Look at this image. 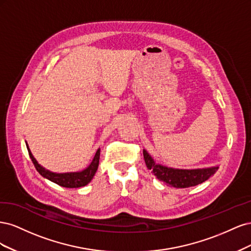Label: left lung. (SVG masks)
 I'll return each instance as SVG.
<instances>
[{
    "label": "left lung",
    "mask_w": 251,
    "mask_h": 251,
    "mask_svg": "<svg viewBox=\"0 0 251 251\" xmlns=\"http://www.w3.org/2000/svg\"><path fill=\"white\" fill-rule=\"evenodd\" d=\"M143 157L147 168L153 172L158 180L176 188H187L201 184L208 180L219 169V165L193 170L169 168L166 165L156 163L147 150H143Z\"/></svg>",
    "instance_id": "8db88e82"
}]
</instances>
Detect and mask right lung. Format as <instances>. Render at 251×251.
<instances>
[{"mask_svg":"<svg viewBox=\"0 0 251 251\" xmlns=\"http://www.w3.org/2000/svg\"><path fill=\"white\" fill-rule=\"evenodd\" d=\"M26 147L28 150V153L30 158L35 166L36 171L39 172L44 178H46L54 183L68 188H76L85 186L88 183H90L91 180L93 179L94 175L98 169V164H100V149L96 151L94 155L93 160L91 161L88 168L82 170L80 172H69V173H54L51 172L47 169H45L39 162L36 161V159L33 157L31 151H30L28 143L26 142Z\"/></svg>","mask_w":251,"mask_h":251,"instance_id":"add662e5","label":"right lung"}]
</instances>
